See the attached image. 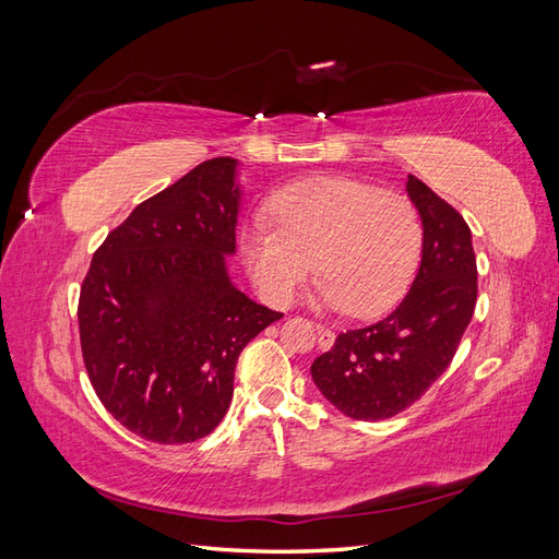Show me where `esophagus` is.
Listing matches in <instances>:
<instances>
[{
  "label": "esophagus",
  "mask_w": 559,
  "mask_h": 559,
  "mask_svg": "<svg viewBox=\"0 0 559 559\" xmlns=\"http://www.w3.org/2000/svg\"><path fill=\"white\" fill-rule=\"evenodd\" d=\"M317 343L321 349H329L335 343V333L324 324H317Z\"/></svg>",
  "instance_id": "1"
}]
</instances>
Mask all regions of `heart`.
<instances>
[{"label":"heart","instance_id":"b5f03b06","mask_svg":"<svg viewBox=\"0 0 559 559\" xmlns=\"http://www.w3.org/2000/svg\"><path fill=\"white\" fill-rule=\"evenodd\" d=\"M242 230L245 263L265 298L292 300L317 259L321 306L376 317L408 292L425 245L415 202L349 175H317L267 200Z\"/></svg>","mask_w":559,"mask_h":559}]
</instances>
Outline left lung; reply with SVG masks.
I'll use <instances>...</instances> for the list:
<instances>
[{"label": "left lung", "instance_id": "1", "mask_svg": "<svg viewBox=\"0 0 559 559\" xmlns=\"http://www.w3.org/2000/svg\"><path fill=\"white\" fill-rule=\"evenodd\" d=\"M405 189L425 226L411 292L376 324L337 335L310 368L319 392L352 419L394 417L425 396L476 310L478 267L464 216L413 175Z\"/></svg>", "mask_w": 559, "mask_h": 559}]
</instances>
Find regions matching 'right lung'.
<instances>
[{
	"label": "right lung",
	"instance_id": "obj_1",
	"mask_svg": "<svg viewBox=\"0 0 559 559\" xmlns=\"http://www.w3.org/2000/svg\"><path fill=\"white\" fill-rule=\"evenodd\" d=\"M233 158L200 163L140 202L93 253L79 296L83 364L105 408L160 445L224 419L240 352L282 312L235 289Z\"/></svg>",
	"mask_w": 559,
	"mask_h": 559
}]
</instances>
